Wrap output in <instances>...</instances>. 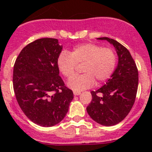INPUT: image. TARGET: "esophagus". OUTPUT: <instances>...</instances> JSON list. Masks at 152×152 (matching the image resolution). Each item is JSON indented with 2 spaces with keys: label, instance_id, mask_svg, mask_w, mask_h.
Listing matches in <instances>:
<instances>
[{
  "label": "esophagus",
  "instance_id": "1",
  "mask_svg": "<svg viewBox=\"0 0 152 152\" xmlns=\"http://www.w3.org/2000/svg\"><path fill=\"white\" fill-rule=\"evenodd\" d=\"M74 95H80L81 94L80 91H73Z\"/></svg>",
  "mask_w": 152,
  "mask_h": 152
}]
</instances>
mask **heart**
<instances>
[{"mask_svg":"<svg viewBox=\"0 0 152 152\" xmlns=\"http://www.w3.org/2000/svg\"><path fill=\"white\" fill-rule=\"evenodd\" d=\"M82 64L81 71L84 73L72 76L67 82L69 88L77 91L91 88L95 80L101 83L109 80L115 69L117 57L110 48L83 43L75 46L69 53L62 52L57 60L58 69L68 78L75 73L76 64Z\"/></svg>","mask_w":152,"mask_h":152,"instance_id":"obj_1","label":"heart"}]
</instances>
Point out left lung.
I'll use <instances>...</instances> for the list:
<instances>
[{"mask_svg":"<svg viewBox=\"0 0 152 152\" xmlns=\"http://www.w3.org/2000/svg\"><path fill=\"white\" fill-rule=\"evenodd\" d=\"M106 40L115 48L118 65L106 84L91 91L92 100L87 107L91 118L104 126L115 125L124 120L134 104L138 88V71L129 51L114 39Z\"/></svg>","mask_w":152,"mask_h":152,"instance_id":"left-lung-1","label":"left lung"}]
</instances>
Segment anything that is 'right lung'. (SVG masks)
<instances>
[{"instance_id": "right-lung-1", "label": "right lung", "mask_w": 152, "mask_h": 152, "mask_svg": "<svg viewBox=\"0 0 152 152\" xmlns=\"http://www.w3.org/2000/svg\"><path fill=\"white\" fill-rule=\"evenodd\" d=\"M61 50L57 39H37L23 49L14 64L18 103L30 120L43 127L61 122L73 99L72 91L59 76L57 60Z\"/></svg>"}]
</instances>
